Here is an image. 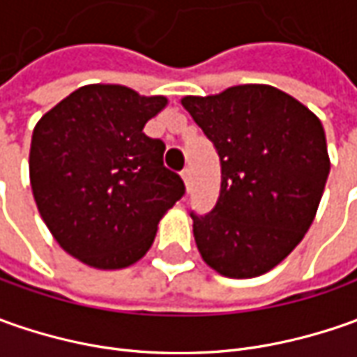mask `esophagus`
Returning a JSON list of instances; mask_svg holds the SVG:
<instances>
[{"instance_id":"34e87169","label":"esophagus","mask_w":357,"mask_h":357,"mask_svg":"<svg viewBox=\"0 0 357 357\" xmlns=\"http://www.w3.org/2000/svg\"><path fill=\"white\" fill-rule=\"evenodd\" d=\"M181 176H183V181H185V186L188 188V186H190V171L185 169V171L181 172Z\"/></svg>"}]
</instances>
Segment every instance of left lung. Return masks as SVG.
<instances>
[{
    "instance_id": "1",
    "label": "left lung",
    "mask_w": 357,
    "mask_h": 357,
    "mask_svg": "<svg viewBox=\"0 0 357 357\" xmlns=\"http://www.w3.org/2000/svg\"><path fill=\"white\" fill-rule=\"evenodd\" d=\"M183 107L214 144L220 195L192 232L208 266L254 278L280 264L304 238L330 174L320 119L270 85H238Z\"/></svg>"
}]
</instances>
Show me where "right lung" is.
I'll use <instances>...</instances> for the list:
<instances>
[{
    "instance_id": "add662e5",
    "label": "right lung",
    "mask_w": 357,
    "mask_h": 357,
    "mask_svg": "<svg viewBox=\"0 0 357 357\" xmlns=\"http://www.w3.org/2000/svg\"><path fill=\"white\" fill-rule=\"evenodd\" d=\"M167 105L123 85L73 91L35 125L29 176L43 222L65 252L103 270L135 264L158 220L185 195L143 132Z\"/></svg>"
}]
</instances>
